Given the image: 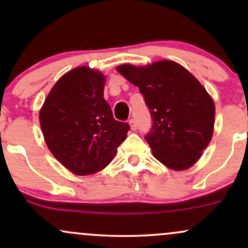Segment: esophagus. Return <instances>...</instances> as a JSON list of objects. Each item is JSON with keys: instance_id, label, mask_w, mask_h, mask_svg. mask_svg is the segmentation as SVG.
<instances>
[{"instance_id": "esophagus-1", "label": "esophagus", "mask_w": 248, "mask_h": 248, "mask_svg": "<svg viewBox=\"0 0 248 248\" xmlns=\"http://www.w3.org/2000/svg\"><path fill=\"white\" fill-rule=\"evenodd\" d=\"M128 124H129L130 129H132V130H136V128H138V126H136V122H135V120H134V119H132V120L128 121Z\"/></svg>"}]
</instances>
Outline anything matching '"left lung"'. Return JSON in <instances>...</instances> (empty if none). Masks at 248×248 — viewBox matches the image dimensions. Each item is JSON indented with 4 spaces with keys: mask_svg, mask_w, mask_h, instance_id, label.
<instances>
[{
    "mask_svg": "<svg viewBox=\"0 0 248 248\" xmlns=\"http://www.w3.org/2000/svg\"><path fill=\"white\" fill-rule=\"evenodd\" d=\"M116 71L139 87L149 107L154 122L146 140L154 157L176 171L191 168L215 129V102L203 85L167 59L144 66L122 64Z\"/></svg>",
    "mask_w": 248,
    "mask_h": 248,
    "instance_id": "8db88e82",
    "label": "left lung"
}]
</instances>
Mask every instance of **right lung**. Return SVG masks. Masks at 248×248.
<instances>
[{"label": "right lung", "instance_id": "1", "mask_svg": "<svg viewBox=\"0 0 248 248\" xmlns=\"http://www.w3.org/2000/svg\"><path fill=\"white\" fill-rule=\"evenodd\" d=\"M106 77L78 66L53 85L39 110L44 141L75 175H93L109 164L126 140L129 124L113 118L104 99Z\"/></svg>", "mask_w": 248, "mask_h": 248}]
</instances>
